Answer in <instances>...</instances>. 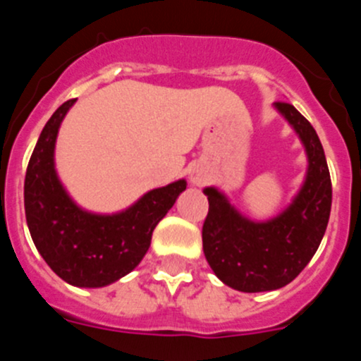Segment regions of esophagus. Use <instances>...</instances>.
I'll return each mask as SVG.
<instances>
[{"label":"esophagus","mask_w":361,"mask_h":361,"mask_svg":"<svg viewBox=\"0 0 361 361\" xmlns=\"http://www.w3.org/2000/svg\"><path fill=\"white\" fill-rule=\"evenodd\" d=\"M208 180H209V175L208 171L204 170L202 166L195 164L190 170V183L193 184V186H204Z\"/></svg>","instance_id":"34e87169"}]
</instances>
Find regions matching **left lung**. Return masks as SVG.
I'll return each instance as SVG.
<instances>
[{"label":"left lung","instance_id":"1","mask_svg":"<svg viewBox=\"0 0 361 361\" xmlns=\"http://www.w3.org/2000/svg\"><path fill=\"white\" fill-rule=\"evenodd\" d=\"M305 149L307 170L291 202L273 219L238 212L219 188H204L209 212L202 226L206 260L226 286L262 293L288 286L317 253L331 215V175L317 132L293 104L275 103Z\"/></svg>","mask_w":361,"mask_h":361}]
</instances>
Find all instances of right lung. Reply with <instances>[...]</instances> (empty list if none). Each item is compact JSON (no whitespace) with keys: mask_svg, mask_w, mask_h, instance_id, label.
<instances>
[{"mask_svg":"<svg viewBox=\"0 0 361 361\" xmlns=\"http://www.w3.org/2000/svg\"><path fill=\"white\" fill-rule=\"evenodd\" d=\"M75 99L57 108L44 124L25 177V215L37 251L59 279L75 288H104L135 269L155 226L188 183L146 191L116 213H94L70 197L56 170V141Z\"/></svg>","mask_w":361,"mask_h":361,"instance_id":"1","label":"right lung"}]
</instances>
